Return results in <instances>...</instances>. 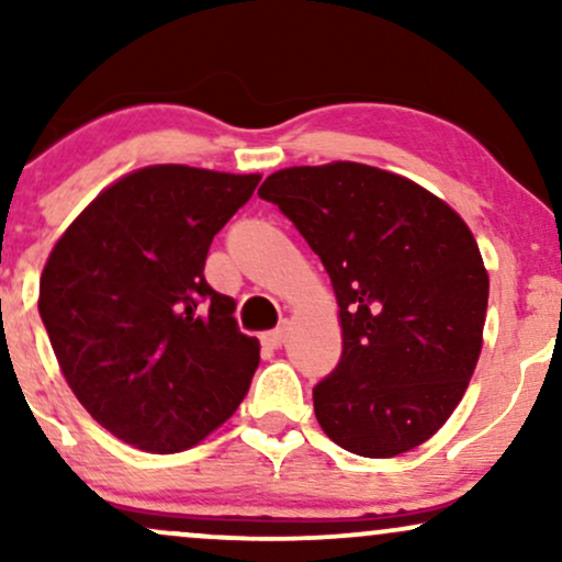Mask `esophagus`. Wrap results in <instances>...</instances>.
I'll list each match as a JSON object with an SVG mask.
<instances>
[{
	"instance_id": "esophagus-1",
	"label": "esophagus",
	"mask_w": 562,
	"mask_h": 562,
	"mask_svg": "<svg viewBox=\"0 0 562 562\" xmlns=\"http://www.w3.org/2000/svg\"><path fill=\"white\" fill-rule=\"evenodd\" d=\"M285 333H288V322L282 319L280 325L274 327V330H269V333L261 335V344L269 346V348H280L282 340H285Z\"/></svg>"
}]
</instances>
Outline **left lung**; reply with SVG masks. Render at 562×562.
Masks as SVG:
<instances>
[{"mask_svg":"<svg viewBox=\"0 0 562 562\" xmlns=\"http://www.w3.org/2000/svg\"><path fill=\"white\" fill-rule=\"evenodd\" d=\"M259 195L330 274L344 353L314 385L338 447L396 457L460 404L481 353L488 274L468 224L420 184L364 164L293 166Z\"/></svg>","mask_w":562,"mask_h":562,"instance_id":"1","label":"left lung"}]
</instances>
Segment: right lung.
<instances>
[{"mask_svg": "<svg viewBox=\"0 0 562 562\" xmlns=\"http://www.w3.org/2000/svg\"><path fill=\"white\" fill-rule=\"evenodd\" d=\"M259 182L147 166L97 195L49 254L38 282L49 344L83 409L121 441L190 449L248 393L259 340L203 269Z\"/></svg>", "mask_w": 562, "mask_h": 562, "instance_id": "add662e5", "label": "right lung"}]
</instances>
